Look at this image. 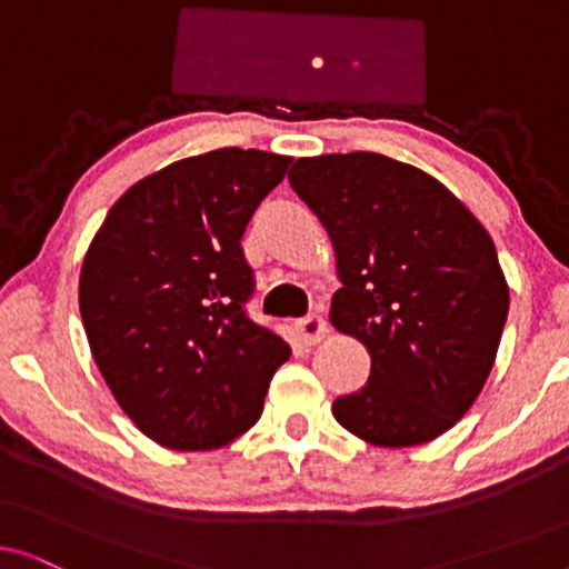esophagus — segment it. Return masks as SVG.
I'll list each match as a JSON object with an SVG mask.
<instances>
[{
  "mask_svg": "<svg viewBox=\"0 0 569 569\" xmlns=\"http://www.w3.org/2000/svg\"><path fill=\"white\" fill-rule=\"evenodd\" d=\"M295 329H298V333H300V339L306 341V345H316V341H321L323 337H326V321H323V316H318V313H308V316H302L298 323H295Z\"/></svg>",
  "mask_w": 569,
  "mask_h": 569,
  "instance_id": "1",
  "label": "esophagus"
}]
</instances>
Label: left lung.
<instances>
[{"label":"left lung","instance_id":"obj_1","mask_svg":"<svg viewBox=\"0 0 569 569\" xmlns=\"http://www.w3.org/2000/svg\"><path fill=\"white\" fill-rule=\"evenodd\" d=\"M287 178L337 248L331 321L372 360L333 417L372 446L435 440L477 401L508 321L492 238L440 181L386 154L300 158Z\"/></svg>","mask_w":569,"mask_h":569}]
</instances>
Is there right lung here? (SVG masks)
<instances>
[{"mask_svg": "<svg viewBox=\"0 0 569 569\" xmlns=\"http://www.w3.org/2000/svg\"><path fill=\"white\" fill-rule=\"evenodd\" d=\"M292 158L222 147L116 201L80 274V313L108 388L173 450L222 448L259 422L290 345L248 316L246 224Z\"/></svg>", "mask_w": 569, "mask_h": 569, "instance_id": "1", "label": "right lung"}]
</instances>
